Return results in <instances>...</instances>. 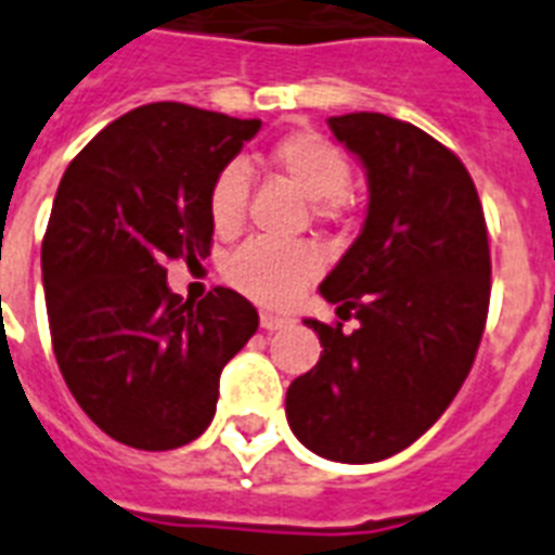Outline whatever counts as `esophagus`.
Returning a JSON list of instances; mask_svg holds the SVG:
<instances>
[{
  "label": "esophagus",
  "instance_id": "1",
  "mask_svg": "<svg viewBox=\"0 0 555 555\" xmlns=\"http://www.w3.org/2000/svg\"><path fill=\"white\" fill-rule=\"evenodd\" d=\"M292 321L286 315H272V312H263V315H260V326H263V330H269V333H272V330H283V326H289Z\"/></svg>",
  "mask_w": 555,
  "mask_h": 555
}]
</instances>
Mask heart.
<instances>
[{"label":"heart","mask_w":555,"mask_h":555,"mask_svg":"<svg viewBox=\"0 0 555 555\" xmlns=\"http://www.w3.org/2000/svg\"><path fill=\"white\" fill-rule=\"evenodd\" d=\"M269 165L309 202L312 217L336 222L347 210L350 158L336 141L315 130H292L269 147ZM248 176L240 165L219 167L208 188V214L222 237H234L246 222ZM318 274L315 248L307 243L248 240L231 255L225 278L246 298L263 307H283Z\"/></svg>","instance_id":"obj_1"}]
</instances>
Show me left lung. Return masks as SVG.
<instances>
[{"label": "left lung", "mask_w": 555, "mask_h": 555, "mask_svg": "<svg viewBox=\"0 0 555 555\" xmlns=\"http://www.w3.org/2000/svg\"><path fill=\"white\" fill-rule=\"evenodd\" d=\"M326 124L371 184L362 234L321 283L360 324L307 321L324 353L286 390V420L326 461L376 463L423 437L469 376L492 289L487 219L461 158L414 124Z\"/></svg>", "instance_id": "1"}]
</instances>
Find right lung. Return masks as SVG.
<instances>
[{
  "label": "right lung",
  "mask_w": 555,
  "mask_h": 555,
  "mask_svg": "<svg viewBox=\"0 0 555 555\" xmlns=\"http://www.w3.org/2000/svg\"><path fill=\"white\" fill-rule=\"evenodd\" d=\"M257 130V118L147 103L103 127L60 179L42 237L51 347L77 405L124 446L196 440L219 373L257 333L240 292L214 286L191 304L165 269L210 255V179Z\"/></svg>",
  "instance_id": "obj_1"
}]
</instances>
